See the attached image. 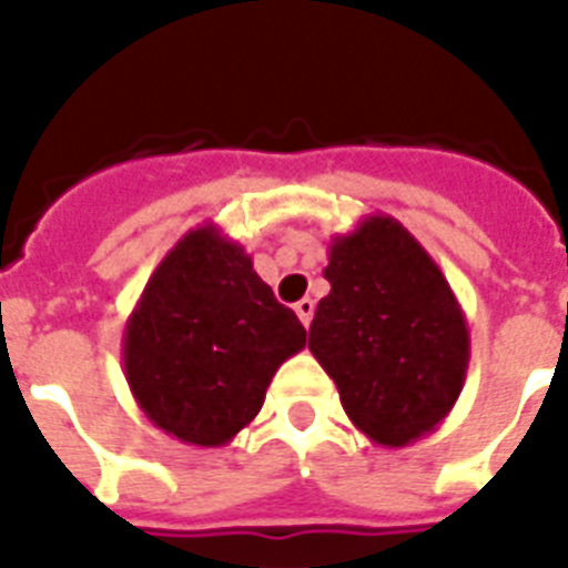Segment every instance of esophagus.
I'll use <instances>...</instances> for the list:
<instances>
[{
    "instance_id": "34e87169",
    "label": "esophagus",
    "mask_w": 568,
    "mask_h": 568,
    "mask_svg": "<svg viewBox=\"0 0 568 568\" xmlns=\"http://www.w3.org/2000/svg\"><path fill=\"white\" fill-rule=\"evenodd\" d=\"M294 312H297V318H301L303 327H310L312 315H315V301H310V297H303V301L294 303Z\"/></svg>"
}]
</instances>
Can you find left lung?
<instances>
[{
	"instance_id": "left-lung-1",
	"label": "left lung",
	"mask_w": 568,
	"mask_h": 568,
	"mask_svg": "<svg viewBox=\"0 0 568 568\" xmlns=\"http://www.w3.org/2000/svg\"><path fill=\"white\" fill-rule=\"evenodd\" d=\"M327 258L329 294L312 318V356L356 430L383 448H406L436 430L463 392L466 315L430 253L388 214L336 235Z\"/></svg>"
}]
</instances>
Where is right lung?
<instances>
[{
	"instance_id": "1",
	"label": "right lung",
	"mask_w": 568,
	"mask_h": 568,
	"mask_svg": "<svg viewBox=\"0 0 568 568\" xmlns=\"http://www.w3.org/2000/svg\"><path fill=\"white\" fill-rule=\"evenodd\" d=\"M303 345V324L244 247L203 223L173 244L138 297L123 372L159 430L221 448L256 418L276 368Z\"/></svg>"
}]
</instances>
